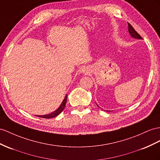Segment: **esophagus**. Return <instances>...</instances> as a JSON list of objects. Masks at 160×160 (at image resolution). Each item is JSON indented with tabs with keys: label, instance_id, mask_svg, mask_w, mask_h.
I'll use <instances>...</instances> for the list:
<instances>
[{
	"label": "esophagus",
	"instance_id": "obj_1",
	"mask_svg": "<svg viewBox=\"0 0 160 160\" xmlns=\"http://www.w3.org/2000/svg\"><path fill=\"white\" fill-rule=\"evenodd\" d=\"M80 72L84 73V74H88L89 73V70L87 68H82L80 69Z\"/></svg>",
	"mask_w": 160,
	"mask_h": 160
}]
</instances>
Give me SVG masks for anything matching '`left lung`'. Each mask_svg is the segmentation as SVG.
<instances>
[{"mask_svg":"<svg viewBox=\"0 0 160 160\" xmlns=\"http://www.w3.org/2000/svg\"><path fill=\"white\" fill-rule=\"evenodd\" d=\"M128 32H129L130 36H132V38H134L136 39H142L141 36L139 35V34L137 33V32L134 29L133 27L131 26L129 23H128ZM107 112H108V111H107Z\"/></svg>","mask_w":160,"mask_h":160,"instance_id":"obj_1","label":"left lung"}]
</instances>
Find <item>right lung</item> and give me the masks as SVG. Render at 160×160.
Returning a JSON list of instances; mask_svg holds the SVG:
<instances>
[{"instance_id": "right-lung-1", "label": "right lung", "mask_w": 160, "mask_h": 160, "mask_svg": "<svg viewBox=\"0 0 160 160\" xmlns=\"http://www.w3.org/2000/svg\"><path fill=\"white\" fill-rule=\"evenodd\" d=\"M66 102H67V95L65 96V99H63L62 103L61 104V105L59 106V108L56 109L55 112H53L49 114H47V115H44V116H36L38 117H40V118H52L54 117H56L57 116H58L59 113H61V112H63V110L65 108V104H66Z\"/></svg>"}]
</instances>
